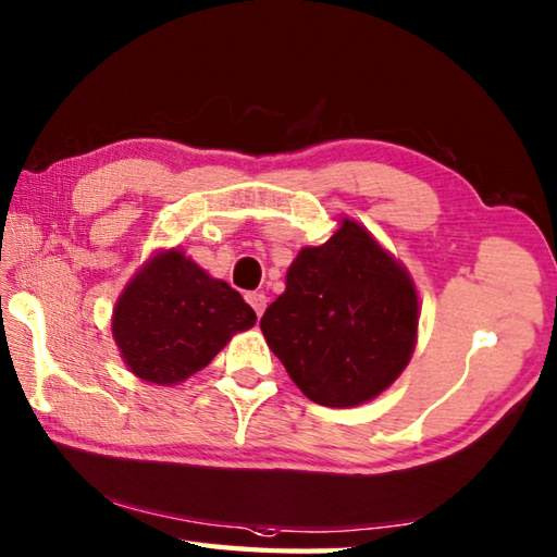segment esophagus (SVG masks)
Masks as SVG:
<instances>
[{"label":"esophagus","instance_id":"1","mask_svg":"<svg viewBox=\"0 0 557 557\" xmlns=\"http://www.w3.org/2000/svg\"><path fill=\"white\" fill-rule=\"evenodd\" d=\"M245 299H248V305L252 309H256V314L262 317V312H265V307H268V297L260 295V292H250V295L245 297Z\"/></svg>","mask_w":557,"mask_h":557}]
</instances>
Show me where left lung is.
Here are the masks:
<instances>
[{
	"instance_id": "8db88e82",
	"label": "left lung",
	"mask_w": 557,
	"mask_h": 557,
	"mask_svg": "<svg viewBox=\"0 0 557 557\" xmlns=\"http://www.w3.org/2000/svg\"><path fill=\"white\" fill-rule=\"evenodd\" d=\"M418 319L408 270L363 225L342 219L326 243L299 250L260 329L309 400L354 408L403 373Z\"/></svg>"
}]
</instances>
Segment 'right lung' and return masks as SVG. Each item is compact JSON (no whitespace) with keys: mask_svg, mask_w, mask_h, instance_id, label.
<instances>
[{"mask_svg":"<svg viewBox=\"0 0 557 557\" xmlns=\"http://www.w3.org/2000/svg\"><path fill=\"white\" fill-rule=\"evenodd\" d=\"M256 319L228 282L213 280L172 248L129 280L112 312V336L137 379L176 385L206 369Z\"/></svg>","mask_w":557,"mask_h":557,"instance_id":"right-lung-1","label":"right lung"}]
</instances>
